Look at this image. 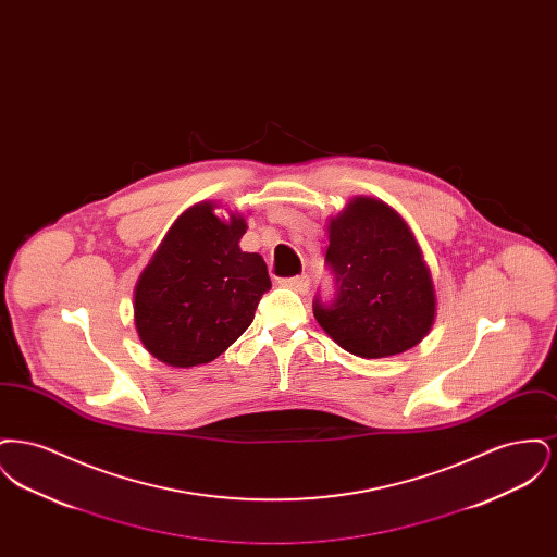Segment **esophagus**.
Returning <instances> with one entry per match:
<instances>
[{
    "label": "esophagus",
    "mask_w": 557,
    "mask_h": 557,
    "mask_svg": "<svg viewBox=\"0 0 557 557\" xmlns=\"http://www.w3.org/2000/svg\"><path fill=\"white\" fill-rule=\"evenodd\" d=\"M280 284L284 288H290L294 292H307L309 290V277L307 275H296V277H284L280 280Z\"/></svg>",
    "instance_id": "obj_1"
}]
</instances>
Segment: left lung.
<instances>
[{"mask_svg":"<svg viewBox=\"0 0 557 557\" xmlns=\"http://www.w3.org/2000/svg\"><path fill=\"white\" fill-rule=\"evenodd\" d=\"M325 265L334 300L315 298L323 332L366 359L391 357L422 343L434 323L436 294L422 248L386 202L357 196L330 221Z\"/></svg>","mask_w":557,"mask_h":557,"instance_id":"left-lung-1","label":"left lung"}]
</instances>
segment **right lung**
<instances>
[{
	"instance_id": "obj_1",
	"label": "right lung",
	"mask_w": 557,
	"mask_h": 557,
	"mask_svg": "<svg viewBox=\"0 0 557 557\" xmlns=\"http://www.w3.org/2000/svg\"><path fill=\"white\" fill-rule=\"evenodd\" d=\"M214 209L200 202L173 223L133 292L139 341L173 368L202 366L227 350L271 288L263 257L239 250L244 216L225 221Z\"/></svg>"
}]
</instances>
